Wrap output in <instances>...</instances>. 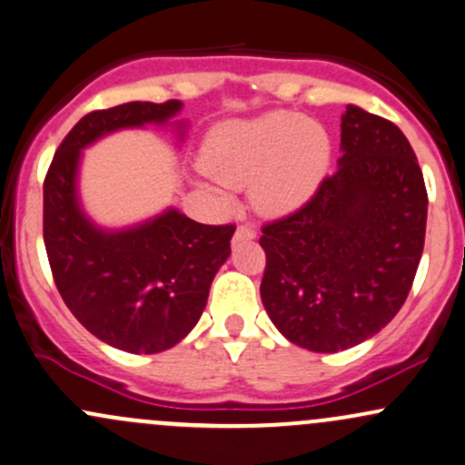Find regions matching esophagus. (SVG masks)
I'll list each match as a JSON object with an SVG mask.
<instances>
[{"instance_id": "esophagus-1", "label": "esophagus", "mask_w": 465, "mask_h": 465, "mask_svg": "<svg viewBox=\"0 0 465 465\" xmlns=\"http://www.w3.org/2000/svg\"><path fill=\"white\" fill-rule=\"evenodd\" d=\"M257 237V232H254L252 226H239L237 231H234V237H232V243H242V242H252V239Z\"/></svg>"}]
</instances>
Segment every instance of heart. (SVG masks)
<instances>
[{
  "label": "heart",
  "instance_id": "obj_1",
  "mask_svg": "<svg viewBox=\"0 0 465 465\" xmlns=\"http://www.w3.org/2000/svg\"><path fill=\"white\" fill-rule=\"evenodd\" d=\"M330 153L321 124L299 114L272 112L213 129L202 166L228 189L250 186L252 204L263 215L283 217L316 195L330 169Z\"/></svg>",
  "mask_w": 465,
  "mask_h": 465
}]
</instances>
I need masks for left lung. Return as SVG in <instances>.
Masks as SVG:
<instances>
[{
	"label": "left lung",
	"instance_id": "8db88e82",
	"mask_svg": "<svg viewBox=\"0 0 465 465\" xmlns=\"http://www.w3.org/2000/svg\"><path fill=\"white\" fill-rule=\"evenodd\" d=\"M336 173L292 215L263 226L261 301L290 342L356 347L404 305L424 250V175L391 120L347 105Z\"/></svg>",
	"mask_w": 465,
	"mask_h": 465
}]
</instances>
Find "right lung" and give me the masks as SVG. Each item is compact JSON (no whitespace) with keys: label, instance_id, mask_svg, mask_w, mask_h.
Returning <instances> with one entry per match:
<instances>
[{"label":"right lung","instance_id":"add662e5","mask_svg":"<svg viewBox=\"0 0 465 465\" xmlns=\"http://www.w3.org/2000/svg\"><path fill=\"white\" fill-rule=\"evenodd\" d=\"M180 101L124 103L83 116L56 149L44 182V242L61 299L98 341L129 353L171 349L200 321L232 223L206 226L177 208L135 226L94 223L78 197L83 149L120 129L169 124ZM180 138L186 124L175 123Z\"/></svg>","mask_w":465,"mask_h":465}]
</instances>
